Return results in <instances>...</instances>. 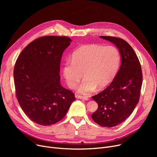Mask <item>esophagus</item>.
<instances>
[{"mask_svg":"<svg viewBox=\"0 0 157 157\" xmlns=\"http://www.w3.org/2000/svg\"><path fill=\"white\" fill-rule=\"evenodd\" d=\"M78 98H80V99H83V100H85V101H88L89 99V98L87 97H84V96H82V95H79Z\"/></svg>","mask_w":157,"mask_h":157,"instance_id":"1","label":"esophagus"}]
</instances>
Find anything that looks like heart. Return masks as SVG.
<instances>
[{
  "mask_svg": "<svg viewBox=\"0 0 157 157\" xmlns=\"http://www.w3.org/2000/svg\"><path fill=\"white\" fill-rule=\"evenodd\" d=\"M120 54L113 46L98 44L82 46L67 59L63 67V75L71 88H74L83 76L85 78L78 88V92L88 94L97 88L108 86L118 71Z\"/></svg>",
  "mask_w": 157,
  "mask_h": 157,
  "instance_id": "heart-1",
  "label": "heart"
}]
</instances>
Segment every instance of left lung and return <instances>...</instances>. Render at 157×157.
Masks as SVG:
<instances>
[{"mask_svg": "<svg viewBox=\"0 0 157 157\" xmlns=\"http://www.w3.org/2000/svg\"><path fill=\"white\" fill-rule=\"evenodd\" d=\"M100 37L116 45L121 57L120 69L111 84L92 97L98 104L92 119L99 125L109 128L120 124L133 112L139 100L143 74L138 58L127 41L116 37Z\"/></svg>", "mask_w": 157, "mask_h": 157, "instance_id": "obj_1", "label": "left lung"}]
</instances>
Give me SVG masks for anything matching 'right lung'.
<instances>
[{"label": "right lung", "mask_w": 157, "mask_h": 157, "mask_svg": "<svg viewBox=\"0 0 157 157\" xmlns=\"http://www.w3.org/2000/svg\"><path fill=\"white\" fill-rule=\"evenodd\" d=\"M71 42L65 36L39 37L21 52L14 68L16 96L23 112L37 124L61 120L75 101L60 83L62 56Z\"/></svg>", "instance_id": "right-lung-1"}]
</instances>
